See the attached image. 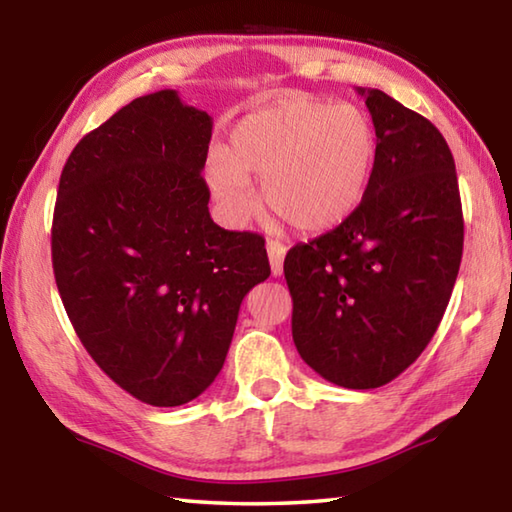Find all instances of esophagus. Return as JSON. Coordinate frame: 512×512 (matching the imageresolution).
<instances>
[{"label":"esophagus","mask_w":512,"mask_h":512,"mask_svg":"<svg viewBox=\"0 0 512 512\" xmlns=\"http://www.w3.org/2000/svg\"><path fill=\"white\" fill-rule=\"evenodd\" d=\"M266 253H268V262H271V271L273 275H282L284 268V255H287V246L280 244V241L268 239L266 241Z\"/></svg>","instance_id":"1"}]
</instances>
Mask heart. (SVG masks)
Listing matches in <instances>:
<instances>
[{
    "label": "heart",
    "instance_id": "heart-1",
    "mask_svg": "<svg viewBox=\"0 0 512 512\" xmlns=\"http://www.w3.org/2000/svg\"><path fill=\"white\" fill-rule=\"evenodd\" d=\"M377 158V128L366 110L298 97L241 117L225 153L207 160L205 180L232 225L255 212L250 176H257L273 212L305 232H325L359 210Z\"/></svg>",
    "mask_w": 512,
    "mask_h": 512
}]
</instances>
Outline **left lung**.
I'll return each mask as SVG.
<instances>
[{"label":"left lung","mask_w":512,"mask_h":512,"mask_svg":"<svg viewBox=\"0 0 512 512\" xmlns=\"http://www.w3.org/2000/svg\"><path fill=\"white\" fill-rule=\"evenodd\" d=\"M379 137L377 169L348 221L284 259L293 343L320 377L366 391L404 372L443 320L463 255L452 151L429 119L357 88Z\"/></svg>","instance_id":"1"}]
</instances>
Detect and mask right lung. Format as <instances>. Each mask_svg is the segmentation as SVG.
Returning a JSON list of instances; mask_svg holds the SVG:
<instances>
[{
  "label": "right lung",
  "mask_w": 512,
  "mask_h": 512,
  "mask_svg": "<svg viewBox=\"0 0 512 512\" xmlns=\"http://www.w3.org/2000/svg\"><path fill=\"white\" fill-rule=\"evenodd\" d=\"M212 117L146 94L74 146L51 225L58 293L83 348L151 406L192 402L223 368L241 300L271 275L264 239L212 221Z\"/></svg>",
  "instance_id": "obj_1"
}]
</instances>
